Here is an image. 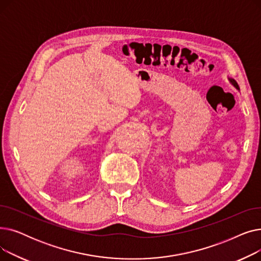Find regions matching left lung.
I'll use <instances>...</instances> for the list:
<instances>
[{
  "mask_svg": "<svg viewBox=\"0 0 261 261\" xmlns=\"http://www.w3.org/2000/svg\"><path fill=\"white\" fill-rule=\"evenodd\" d=\"M230 80V82H231V84L232 85H234L238 90H239V86H238V84H237V82H236V80H234V79H229Z\"/></svg>",
  "mask_w": 261,
  "mask_h": 261,
  "instance_id": "obj_1",
  "label": "left lung"
}]
</instances>
